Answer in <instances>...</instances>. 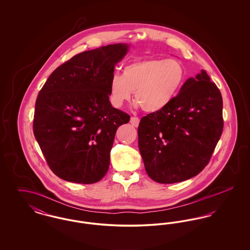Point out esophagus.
<instances>
[{
  "label": "esophagus",
  "instance_id": "esophagus-1",
  "mask_svg": "<svg viewBox=\"0 0 250 250\" xmlns=\"http://www.w3.org/2000/svg\"><path fill=\"white\" fill-rule=\"evenodd\" d=\"M130 124L133 126L137 127V126L139 125V124H140V118H139V117H136V116L131 117Z\"/></svg>",
  "mask_w": 250,
  "mask_h": 250
}]
</instances>
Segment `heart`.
I'll return each instance as SVG.
<instances>
[{"mask_svg":"<svg viewBox=\"0 0 250 250\" xmlns=\"http://www.w3.org/2000/svg\"><path fill=\"white\" fill-rule=\"evenodd\" d=\"M185 79V67L177 60L134 61L123 68L122 76L112 75L108 83L109 100L114 107H122L134 92L135 100L144 111L158 112L177 95Z\"/></svg>","mask_w":250,"mask_h":250,"instance_id":"obj_1","label":"heart"}]
</instances>
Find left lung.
<instances>
[{
	"instance_id": "1",
	"label": "left lung",
	"mask_w": 250,
	"mask_h": 250,
	"mask_svg": "<svg viewBox=\"0 0 250 250\" xmlns=\"http://www.w3.org/2000/svg\"><path fill=\"white\" fill-rule=\"evenodd\" d=\"M222 108L219 89L202 70L164 109L143 117L139 149L150 178L173 184L199 174L222 134Z\"/></svg>"
}]
</instances>
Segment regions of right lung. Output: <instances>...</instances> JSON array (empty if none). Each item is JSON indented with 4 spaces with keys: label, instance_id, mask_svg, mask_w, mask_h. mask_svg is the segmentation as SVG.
I'll list each match as a JSON object with an SVG mask.
<instances>
[{
    "label": "right lung",
    "instance_id": "1",
    "mask_svg": "<svg viewBox=\"0 0 250 250\" xmlns=\"http://www.w3.org/2000/svg\"><path fill=\"white\" fill-rule=\"evenodd\" d=\"M128 50L113 44L75 55L50 74L36 98L33 129L52 172L94 184L109 166L115 133L130 116L109 102L115 64Z\"/></svg>",
    "mask_w": 250,
    "mask_h": 250
}]
</instances>
